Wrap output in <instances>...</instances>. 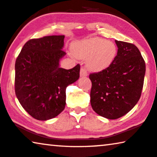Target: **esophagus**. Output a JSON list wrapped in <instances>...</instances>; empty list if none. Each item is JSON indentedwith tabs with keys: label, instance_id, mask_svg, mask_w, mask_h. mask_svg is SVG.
Masks as SVG:
<instances>
[{
	"label": "esophagus",
	"instance_id": "1",
	"mask_svg": "<svg viewBox=\"0 0 157 157\" xmlns=\"http://www.w3.org/2000/svg\"><path fill=\"white\" fill-rule=\"evenodd\" d=\"M79 75H80V77H86V76H87V70H86V69H85V67H81Z\"/></svg>",
	"mask_w": 157,
	"mask_h": 157
}]
</instances>
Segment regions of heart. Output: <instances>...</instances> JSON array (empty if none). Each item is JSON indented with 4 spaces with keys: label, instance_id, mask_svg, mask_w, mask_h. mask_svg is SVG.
I'll list each match as a JSON object with an SVG mask.
<instances>
[{
    "label": "heart",
    "instance_id": "b5f03b06",
    "mask_svg": "<svg viewBox=\"0 0 157 157\" xmlns=\"http://www.w3.org/2000/svg\"><path fill=\"white\" fill-rule=\"evenodd\" d=\"M72 52L78 58H87L86 65L90 70L100 72L113 63L117 54V48L112 41L92 37L72 44Z\"/></svg>",
    "mask_w": 157,
    "mask_h": 157
}]
</instances>
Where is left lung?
Here are the masks:
<instances>
[{
	"label": "left lung",
	"instance_id": "obj_1",
	"mask_svg": "<svg viewBox=\"0 0 157 157\" xmlns=\"http://www.w3.org/2000/svg\"><path fill=\"white\" fill-rule=\"evenodd\" d=\"M115 43L118 50L113 63L89 76L92 109L109 120L124 116L138 102L146 71L145 62L136 45L123 41Z\"/></svg>",
	"mask_w": 157,
	"mask_h": 157
}]
</instances>
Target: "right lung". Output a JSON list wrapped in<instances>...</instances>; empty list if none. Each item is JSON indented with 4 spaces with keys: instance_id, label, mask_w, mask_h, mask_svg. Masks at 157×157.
I'll return each instance as SVG.
<instances>
[{
    "instance_id": "1",
    "label": "right lung",
    "mask_w": 157,
    "mask_h": 157,
    "mask_svg": "<svg viewBox=\"0 0 157 157\" xmlns=\"http://www.w3.org/2000/svg\"><path fill=\"white\" fill-rule=\"evenodd\" d=\"M64 35L28 40L15 61V92L24 109L37 120L56 117L65 109L66 88L79 78L80 65L59 67L66 54Z\"/></svg>"
}]
</instances>
